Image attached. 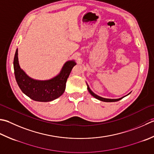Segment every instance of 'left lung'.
I'll use <instances>...</instances> for the list:
<instances>
[{
    "label": "left lung",
    "mask_w": 154,
    "mask_h": 154,
    "mask_svg": "<svg viewBox=\"0 0 154 154\" xmlns=\"http://www.w3.org/2000/svg\"><path fill=\"white\" fill-rule=\"evenodd\" d=\"M87 89H88V91H89V92L90 93V94H91L92 96H93V97H94L95 98H96V99H99V100H100V101H105V102H115V101H119L120 99H122V98H123L124 97H122V98H119V99H106V98H103V97H100V96H98L97 95H96V94H95L94 93H93L91 89H90V88H89V85H87ZM128 94V95H129Z\"/></svg>",
    "instance_id": "left-lung-1"
}]
</instances>
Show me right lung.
<instances>
[{
  "instance_id": "right-lung-1",
  "label": "right lung",
  "mask_w": 154,
  "mask_h": 154,
  "mask_svg": "<svg viewBox=\"0 0 154 154\" xmlns=\"http://www.w3.org/2000/svg\"><path fill=\"white\" fill-rule=\"evenodd\" d=\"M13 65L15 79L23 93L34 101L48 102L59 97L64 93L67 78L76 63L74 61L66 62L57 76L46 81L33 79L20 69L18 49L15 52Z\"/></svg>"
}]
</instances>
